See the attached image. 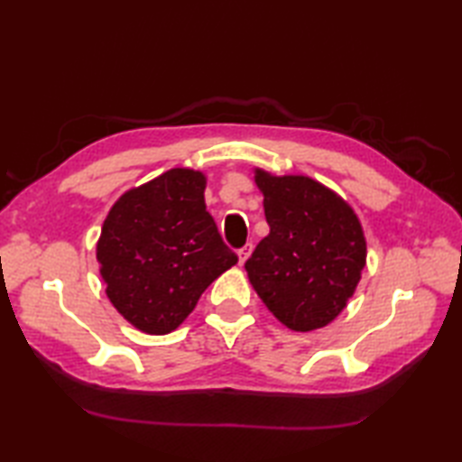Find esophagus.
<instances>
[{"instance_id":"34e87169","label":"esophagus","mask_w":462,"mask_h":462,"mask_svg":"<svg viewBox=\"0 0 462 462\" xmlns=\"http://www.w3.org/2000/svg\"><path fill=\"white\" fill-rule=\"evenodd\" d=\"M252 244H246V246H242L240 250H238V258H240V263H244L246 262L248 258H250V254H252Z\"/></svg>"}]
</instances>
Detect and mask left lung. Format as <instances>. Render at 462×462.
Segmentation results:
<instances>
[{
	"instance_id": "left-lung-1",
	"label": "left lung",
	"mask_w": 462,
	"mask_h": 462,
	"mask_svg": "<svg viewBox=\"0 0 462 462\" xmlns=\"http://www.w3.org/2000/svg\"><path fill=\"white\" fill-rule=\"evenodd\" d=\"M254 180L270 234L246 262L252 288L286 328H326L347 306L365 268L357 214L310 176L254 169Z\"/></svg>"
}]
</instances>
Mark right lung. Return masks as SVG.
<instances>
[{
	"mask_svg": "<svg viewBox=\"0 0 462 462\" xmlns=\"http://www.w3.org/2000/svg\"><path fill=\"white\" fill-rule=\"evenodd\" d=\"M206 174L171 169L119 196L103 222L97 262L106 298L144 333L164 336L238 256L204 202Z\"/></svg>",
	"mask_w": 462,
	"mask_h": 462,
	"instance_id": "right-lung-1",
	"label": "right lung"
}]
</instances>
